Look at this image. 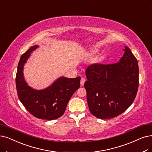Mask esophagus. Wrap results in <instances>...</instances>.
<instances>
[{"mask_svg": "<svg viewBox=\"0 0 152 152\" xmlns=\"http://www.w3.org/2000/svg\"><path fill=\"white\" fill-rule=\"evenodd\" d=\"M85 82H86V78H83V77H82L81 78V80H80V85H81L82 86H83Z\"/></svg>", "mask_w": 152, "mask_h": 152, "instance_id": "34e87169", "label": "esophagus"}]
</instances>
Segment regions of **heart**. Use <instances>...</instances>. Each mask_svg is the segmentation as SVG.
<instances>
[{
	"label": "heart",
	"mask_w": 152,
	"mask_h": 152,
	"mask_svg": "<svg viewBox=\"0 0 152 152\" xmlns=\"http://www.w3.org/2000/svg\"><path fill=\"white\" fill-rule=\"evenodd\" d=\"M93 53H96V50H94V51H93Z\"/></svg>",
	"instance_id": "obj_1"
}]
</instances>
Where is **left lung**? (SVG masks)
<instances>
[{"label": "left lung", "instance_id": "left-lung-1", "mask_svg": "<svg viewBox=\"0 0 152 152\" xmlns=\"http://www.w3.org/2000/svg\"><path fill=\"white\" fill-rule=\"evenodd\" d=\"M119 62L113 64H92L86 71L84 87L90 112L100 119L117 117L134 101L138 87L137 60L125 46Z\"/></svg>", "mask_w": 152, "mask_h": 152}]
</instances>
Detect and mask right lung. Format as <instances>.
<instances>
[{
    "mask_svg": "<svg viewBox=\"0 0 152 152\" xmlns=\"http://www.w3.org/2000/svg\"><path fill=\"white\" fill-rule=\"evenodd\" d=\"M38 47V45L30 47L20 58L15 78L17 95L24 107L34 117L55 120L64 113L72 95L80 87V77H60L51 86L42 90H35L28 86L23 77V66L31 52Z\"/></svg>",
    "mask_w": 152,
    "mask_h": 152,
    "instance_id": "obj_1",
    "label": "right lung"
}]
</instances>
